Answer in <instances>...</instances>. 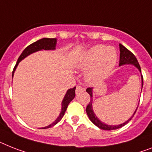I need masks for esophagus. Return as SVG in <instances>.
Wrapping results in <instances>:
<instances>
[{"instance_id":"obj_1","label":"esophagus","mask_w":152,"mask_h":152,"mask_svg":"<svg viewBox=\"0 0 152 152\" xmlns=\"http://www.w3.org/2000/svg\"><path fill=\"white\" fill-rule=\"evenodd\" d=\"M85 91V89H84L83 88L81 87V86H77L76 87V93H78V92H80V91Z\"/></svg>"}]
</instances>
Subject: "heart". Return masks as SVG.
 I'll use <instances>...</instances> for the list:
<instances>
[{"mask_svg":"<svg viewBox=\"0 0 152 152\" xmlns=\"http://www.w3.org/2000/svg\"><path fill=\"white\" fill-rule=\"evenodd\" d=\"M117 52L113 46L96 45L75 58L73 66L77 70H86L85 78L96 85L110 77L117 63Z\"/></svg>","mask_w":152,"mask_h":152,"instance_id":"b5f03b06","label":"heart"}]
</instances>
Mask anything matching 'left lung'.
I'll list each match as a JSON object with an SVG mask.
<instances>
[{
    "label": "left lung",
    "mask_w": 152,
    "mask_h": 152,
    "mask_svg": "<svg viewBox=\"0 0 152 152\" xmlns=\"http://www.w3.org/2000/svg\"><path fill=\"white\" fill-rule=\"evenodd\" d=\"M120 46V63H119V67H121V66H124V65H133L136 68H137L140 73H141V67L139 65V63L137 60V58L135 57V56L132 53L130 52V51L126 48L124 47L122 44H119ZM141 90H142L143 88V77L142 75H141ZM86 91L90 95V97H91V100H90L89 103L86 107V113H87V115L88 116L89 120H91V122L93 123L96 126H98L99 128L102 129V130H116V129H119L120 127L124 126V125H126L127 123L130 121L131 119L133 118V116H134L135 113H136L137 110V107H138V105L137 106L136 110H135L134 113H133V115L130 116L128 120L125 121L123 124H118V125H108V124H105V123L102 122L98 118L97 116L96 115V113H94L93 110V106H92V103H93V88H88L86 89Z\"/></svg>",
    "instance_id": "8db88e82"
}]
</instances>
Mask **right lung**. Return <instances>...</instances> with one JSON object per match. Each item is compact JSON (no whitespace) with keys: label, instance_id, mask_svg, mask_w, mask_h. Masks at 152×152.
Returning a JSON list of instances; mask_svg holds the SVG:
<instances>
[{"label":"right lung","instance_id":"1","mask_svg":"<svg viewBox=\"0 0 152 152\" xmlns=\"http://www.w3.org/2000/svg\"><path fill=\"white\" fill-rule=\"evenodd\" d=\"M56 41L57 39H50V38H43L41 39L36 41V42H33L31 45H29L28 46H27L25 50H23V52L22 53V54L20 55V56L18 59V61L16 63V65L15 68L13 70V72H12V78H13L14 74H15V71L16 68H17L18 65L19 64V62L24 60V59L27 57L28 56H29L30 54L38 52L40 50H56ZM75 88L76 87L73 88H70L67 91L66 94H65L64 97L63 99L62 102H61V113L59 114L58 117L56 119V120L50 124L48 126H44V127H41L42 129H46L50 128L51 126H53L54 125H56L59 121H61V119L63 118V116L64 115L66 110H67V108L68 106L69 103L71 102L72 100L75 99ZM40 128V129H41Z\"/></svg>","mask_w":152,"mask_h":152}]
</instances>
